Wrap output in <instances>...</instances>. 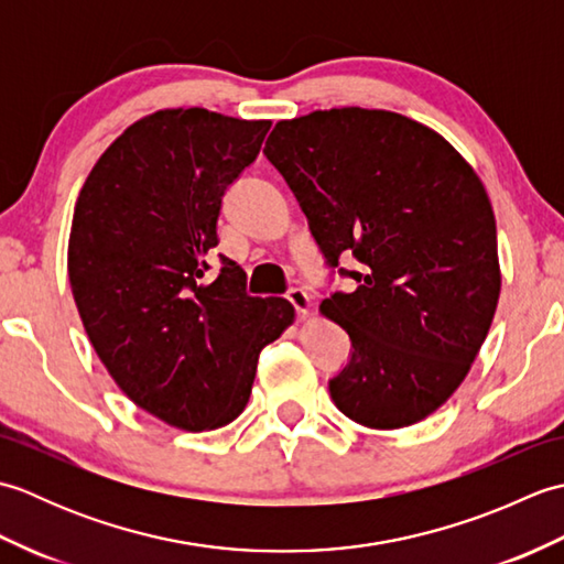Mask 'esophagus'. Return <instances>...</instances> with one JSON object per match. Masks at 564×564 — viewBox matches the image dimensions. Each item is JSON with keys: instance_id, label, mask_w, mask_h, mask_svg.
Segmentation results:
<instances>
[{"instance_id": "obj_1", "label": "esophagus", "mask_w": 564, "mask_h": 564, "mask_svg": "<svg viewBox=\"0 0 564 564\" xmlns=\"http://www.w3.org/2000/svg\"><path fill=\"white\" fill-rule=\"evenodd\" d=\"M285 297H289V303L295 307V313L305 317L307 315V307H310V295L303 291V289H291L289 293H285Z\"/></svg>"}]
</instances>
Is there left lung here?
Segmentation results:
<instances>
[{
    "label": "left lung",
    "instance_id": "left-lung-1",
    "mask_svg": "<svg viewBox=\"0 0 564 564\" xmlns=\"http://www.w3.org/2000/svg\"><path fill=\"white\" fill-rule=\"evenodd\" d=\"M263 154L327 267L356 281L319 305L351 339L329 378L334 404L368 429L422 422L460 386L497 310V225L482 182L431 128L356 106L275 123ZM341 256L362 267L341 270Z\"/></svg>",
    "mask_w": 564,
    "mask_h": 564
}]
</instances>
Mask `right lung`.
<instances>
[{"label": "right lung", "instance_id": "obj_1", "mask_svg": "<svg viewBox=\"0 0 564 564\" xmlns=\"http://www.w3.org/2000/svg\"><path fill=\"white\" fill-rule=\"evenodd\" d=\"M269 121L166 109L130 126L84 182L67 271L94 351L130 400L203 431L245 410L259 354L293 322L285 297L247 295L220 254L225 191L257 160Z\"/></svg>", "mask_w": 564, "mask_h": 564}]
</instances>
